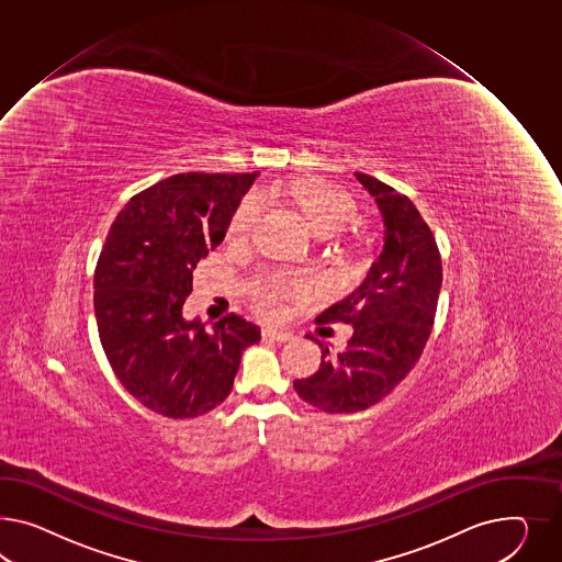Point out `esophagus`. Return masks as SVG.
Wrapping results in <instances>:
<instances>
[{
	"label": "esophagus",
	"instance_id": "34e87169",
	"mask_svg": "<svg viewBox=\"0 0 562 562\" xmlns=\"http://www.w3.org/2000/svg\"><path fill=\"white\" fill-rule=\"evenodd\" d=\"M263 337L266 339H273V341H289L290 337H292V334H289V331H282V329H263Z\"/></svg>",
	"mask_w": 562,
	"mask_h": 562
}]
</instances>
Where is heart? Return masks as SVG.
<instances>
[{"mask_svg": "<svg viewBox=\"0 0 562 562\" xmlns=\"http://www.w3.org/2000/svg\"><path fill=\"white\" fill-rule=\"evenodd\" d=\"M258 198H270L294 209L315 235H331L337 254L353 258L368 245V235L360 225H346L356 214L358 202L346 188L321 178H290L258 188ZM259 206L254 196H245L231 214L227 239L245 243L258 223ZM311 289L306 278L261 276L254 282V303L261 317H278L290 299L303 296Z\"/></svg>", "mask_w": 562, "mask_h": 562, "instance_id": "b5f03b06", "label": "heart"}]
</instances>
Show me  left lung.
<instances>
[{"label":"left lung","instance_id":"obj_1","mask_svg":"<svg viewBox=\"0 0 562 562\" xmlns=\"http://www.w3.org/2000/svg\"><path fill=\"white\" fill-rule=\"evenodd\" d=\"M356 178L376 198L386 237L364 284L315 319L353 327L335 356L319 341V370L294 380L299 396L325 413L368 409L409 374L431 334L441 289L440 249L415 204L368 173Z\"/></svg>","mask_w":562,"mask_h":562}]
</instances>
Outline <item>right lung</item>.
I'll use <instances>...</instances> for the list:
<instances>
[{
	"label": "right lung",
	"instance_id": "1",
	"mask_svg": "<svg viewBox=\"0 0 562 562\" xmlns=\"http://www.w3.org/2000/svg\"><path fill=\"white\" fill-rule=\"evenodd\" d=\"M258 173L188 171L128 200L93 273V308L108 362L147 409L204 415L233 389L254 323L231 313L204 329L186 321L198 261L225 239L228 218Z\"/></svg>",
	"mask_w": 562,
	"mask_h": 562
}]
</instances>
